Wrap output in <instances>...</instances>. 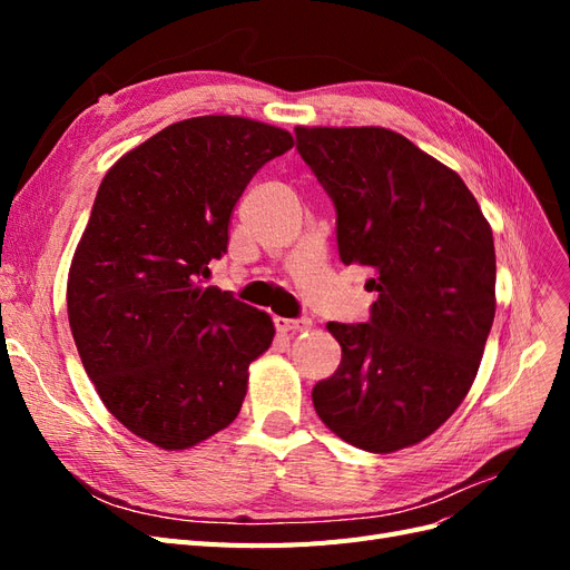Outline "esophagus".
<instances>
[{"label":"esophagus","mask_w":570,"mask_h":570,"mask_svg":"<svg viewBox=\"0 0 570 570\" xmlns=\"http://www.w3.org/2000/svg\"><path fill=\"white\" fill-rule=\"evenodd\" d=\"M273 323L281 333H295V331H304V327L312 325V321L308 318H281V316H275Z\"/></svg>","instance_id":"34e87169"}]
</instances>
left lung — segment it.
I'll list each match as a JSON object with an SVG mask.
<instances>
[{
	"label": "left lung",
	"instance_id": "8db88e82",
	"mask_svg": "<svg viewBox=\"0 0 570 570\" xmlns=\"http://www.w3.org/2000/svg\"><path fill=\"white\" fill-rule=\"evenodd\" d=\"M335 204L342 264L375 271L368 323H327L337 371L314 385L321 421L390 454L433 435L469 394L494 321V239L465 183L387 128H295Z\"/></svg>",
	"mask_w": 570,
	"mask_h": 570
}]
</instances>
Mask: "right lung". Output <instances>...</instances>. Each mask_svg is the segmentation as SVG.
I'll use <instances>...</instances> for the list:
<instances>
[{"label":"right lung","instance_id":"1","mask_svg":"<svg viewBox=\"0 0 570 570\" xmlns=\"http://www.w3.org/2000/svg\"><path fill=\"white\" fill-rule=\"evenodd\" d=\"M292 135L239 116H197L149 137L101 180L68 271V323L101 402L130 433L187 450L228 428L268 314L206 287L254 174Z\"/></svg>","mask_w":570,"mask_h":570}]
</instances>
